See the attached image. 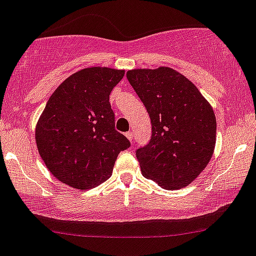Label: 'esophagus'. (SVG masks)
Here are the masks:
<instances>
[{"instance_id":"esophagus-1","label":"esophagus","mask_w":256,"mask_h":256,"mask_svg":"<svg viewBox=\"0 0 256 256\" xmlns=\"http://www.w3.org/2000/svg\"><path fill=\"white\" fill-rule=\"evenodd\" d=\"M125 136L128 137V141L132 142V140H134V134H132V131H128V132H126V134H125Z\"/></svg>"}]
</instances>
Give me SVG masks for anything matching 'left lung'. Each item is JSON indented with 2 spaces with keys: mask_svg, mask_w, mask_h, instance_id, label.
I'll return each mask as SVG.
<instances>
[{
  "mask_svg": "<svg viewBox=\"0 0 256 256\" xmlns=\"http://www.w3.org/2000/svg\"><path fill=\"white\" fill-rule=\"evenodd\" d=\"M152 122L148 144L136 150L142 176L166 190L192 182L216 146V116L195 84L170 67L126 74Z\"/></svg>",
  "mask_w": 256,
  "mask_h": 256,
  "instance_id": "8db88e82",
  "label": "left lung"
}]
</instances>
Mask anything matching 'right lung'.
<instances>
[{
	"label": "right lung",
	"instance_id": "right-lung-1",
	"mask_svg": "<svg viewBox=\"0 0 256 256\" xmlns=\"http://www.w3.org/2000/svg\"><path fill=\"white\" fill-rule=\"evenodd\" d=\"M124 70L88 67L54 90L36 128L39 154L56 179L87 190L109 179L121 150L130 141L115 130L109 103Z\"/></svg>",
	"mask_w": 256,
	"mask_h": 256
}]
</instances>
